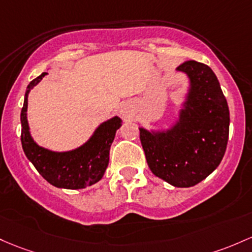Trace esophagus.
Segmentation results:
<instances>
[{"label": "esophagus", "mask_w": 252, "mask_h": 252, "mask_svg": "<svg viewBox=\"0 0 252 252\" xmlns=\"http://www.w3.org/2000/svg\"><path fill=\"white\" fill-rule=\"evenodd\" d=\"M128 109H126V107H123V109H122V113H123V115H128Z\"/></svg>", "instance_id": "34e87169"}]
</instances>
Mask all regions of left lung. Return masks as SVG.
<instances>
[{
	"mask_svg": "<svg viewBox=\"0 0 252 252\" xmlns=\"http://www.w3.org/2000/svg\"><path fill=\"white\" fill-rule=\"evenodd\" d=\"M177 70L190 77V92L178 123L168 131L140 129L152 172L177 188L200 183L222 160L228 141L229 111L225 95L207 64L187 61Z\"/></svg>",
	"mask_w": 252,
	"mask_h": 252,
	"instance_id": "obj_1",
	"label": "left lung"
}]
</instances>
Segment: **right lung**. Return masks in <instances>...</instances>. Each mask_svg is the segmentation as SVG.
I'll return each instance as SVG.
<instances>
[{
	"instance_id": "1",
	"label": "right lung",
	"mask_w": 252,
	"mask_h": 252,
	"mask_svg": "<svg viewBox=\"0 0 252 252\" xmlns=\"http://www.w3.org/2000/svg\"><path fill=\"white\" fill-rule=\"evenodd\" d=\"M48 73L35 77L27 86L24 106L21 110V145L27 159L32 162L45 181L57 188L64 189H82L100 181L109 165L110 147L121 120L113 117L96 129L88 142L80 148L64 153L41 148L33 141L27 124V96L32 87Z\"/></svg>"
}]
</instances>
